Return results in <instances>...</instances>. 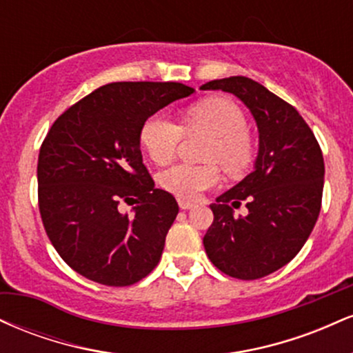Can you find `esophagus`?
Wrapping results in <instances>:
<instances>
[{"label": "esophagus", "instance_id": "esophagus-1", "mask_svg": "<svg viewBox=\"0 0 353 353\" xmlns=\"http://www.w3.org/2000/svg\"><path fill=\"white\" fill-rule=\"evenodd\" d=\"M177 202H179V208H181L182 210H188V209H192V208H194V205H196V204H194V202H192V201H188V199H179V201H177Z\"/></svg>", "mask_w": 353, "mask_h": 353}]
</instances>
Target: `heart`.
<instances>
[{
  "mask_svg": "<svg viewBox=\"0 0 353 353\" xmlns=\"http://www.w3.org/2000/svg\"><path fill=\"white\" fill-rule=\"evenodd\" d=\"M184 131L188 134H205L204 159L208 164H176L159 176L161 185L181 199H197L221 181L217 163L225 172L237 176L249 168L254 159V143L247 131V117L236 101L224 96H212L190 104L182 112ZM184 131L179 124L163 114H152L139 131V143L152 163H171L179 148Z\"/></svg>",
  "mask_w": 353,
  "mask_h": 353,
  "instance_id": "1",
  "label": "heart"
}]
</instances>
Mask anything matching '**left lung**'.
Returning <instances> with one entry per match:
<instances>
[{
  "label": "left lung",
  "mask_w": 353,
  "mask_h": 353,
  "mask_svg": "<svg viewBox=\"0 0 353 353\" xmlns=\"http://www.w3.org/2000/svg\"><path fill=\"white\" fill-rule=\"evenodd\" d=\"M201 89L236 94L259 129L254 171L210 204L214 222L204 236L205 254L230 277H265L292 261L317 222L325 174L322 149L297 109L257 81L230 76ZM242 200L250 212L234 218L232 208Z\"/></svg>",
  "instance_id": "8db88e82"
}]
</instances>
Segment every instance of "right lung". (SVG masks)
<instances>
[{"label": "right lung", "mask_w": 353, "mask_h": 353, "mask_svg": "<svg viewBox=\"0 0 353 353\" xmlns=\"http://www.w3.org/2000/svg\"><path fill=\"white\" fill-rule=\"evenodd\" d=\"M192 88L111 83L61 114L38 157V204L51 244L92 282L125 287L159 264L179 205L154 188L139 148L141 125ZM132 205L133 214L119 205Z\"/></svg>", "instance_id": "obj_1"}]
</instances>
